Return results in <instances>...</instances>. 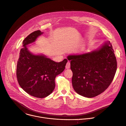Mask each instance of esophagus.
<instances>
[{
  "instance_id": "esophagus-1",
  "label": "esophagus",
  "mask_w": 126,
  "mask_h": 126,
  "mask_svg": "<svg viewBox=\"0 0 126 126\" xmlns=\"http://www.w3.org/2000/svg\"><path fill=\"white\" fill-rule=\"evenodd\" d=\"M65 67H66V69L70 68V63L69 62H67V63H66Z\"/></svg>"
}]
</instances>
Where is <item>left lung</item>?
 Segmentation results:
<instances>
[{
  "mask_svg": "<svg viewBox=\"0 0 126 126\" xmlns=\"http://www.w3.org/2000/svg\"><path fill=\"white\" fill-rule=\"evenodd\" d=\"M73 73L72 86L79 95L92 98L101 94L110 85L115 75L117 62L110 41L96 50L79 55H70Z\"/></svg>",
  "mask_w": 126,
  "mask_h": 126,
  "instance_id": "obj_1",
  "label": "left lung"
}]
</instances>
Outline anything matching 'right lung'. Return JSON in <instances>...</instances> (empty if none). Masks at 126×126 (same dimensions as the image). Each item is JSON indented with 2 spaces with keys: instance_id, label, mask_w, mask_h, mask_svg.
I'll list each match as a JSON object with an SVG mask.
<instances>
[{
  "instance_id": "add662e5",
  "label": "right lung",
  "mask_w": 126,
  "mask_h": 126,
  "mask_svg": "<svg viewBox=\"0 0 126 126\" xmlns=\"http://www.w3.org/2000/svg\"><path fill=\"white\" fill-rule=\"evenodd\" d=\"M43 34L40 30L31 33L23 41L16 66V78L20 87L28 94L43 98L55 88V79L65 69L67 60L56 62L44 55H34L27 46Z\"/></svg>"
}]
</instances>
